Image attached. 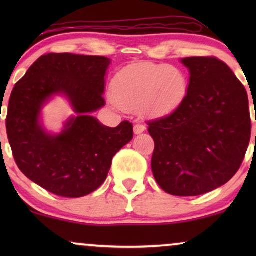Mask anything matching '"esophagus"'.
Segmentation results:
<instances>
[{
    "instance_id": "esophagus-1",
    "label": "esophagus",
    "mask_w": 256,
    "mask_h": 256,
    "mask_svg": "<svg viewBox=\"0 0 256 256\" xmlns=\"http://www.w3.org/2000/svg\"><path fill=\"white\" fill-rule=\"evenodd\" d=\"M146 130V126L144 124H136L135 126H134V132L136 135H138V134H142L143 132Z\"/></svg>"
}]
</instances>
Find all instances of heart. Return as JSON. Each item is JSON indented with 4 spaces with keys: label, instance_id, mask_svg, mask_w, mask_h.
<instances>
[{
    "label": "heart",
    "instance_id": "1",
    "mask_svg": "<svg viewBox=\"0 0 256 256\" xmlns=\"http://www.w3.org/2000/svg\"><path fill=\"white\" fill-rule=\"evenodd\" d=\"M188 88L186 76L176 66L136 62L114 76L112 96L124 110L141 106L146 113L162 116L183 104Z\"/></svg>",
    "mask_w": 256,
    "mask_h": 256
}]
</instances>
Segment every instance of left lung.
Segmentation results:
<instances>
[{
	"label": "left lung",
	"mask_w": 256,
	"mask_h": 256,
	"mask_svg": "<svg viewBox=\"0 0 256 256\" xmlns=\"http://www.w3.org/2000/svg\"><path fill=\"white\" fill-rule=\"evenodd\" d=\"M190 84L183 104L148 121L155 142L154 177L162 190L191 197L227 183L240 169L250 140L246 88L216 57L184 58Z\"/></svg>",
	"instance_id": "1"
}]
</instances>
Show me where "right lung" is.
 Instances as JSON below:
<instances>
[{
    "mask_svg": "<svg viewBox=\"0 0 256 256\" xmlns=\"http://www.w3.org/2000/svg\"><path fill=\"white\" fill-rule=\"evenodd\" d=\"M110 60L100 56L48 54L14 87L6 118L12 156L26 176L51 194L79 198L106 180L112 160L132 138V124L102 126L90 113L106 104L102 93ZM69 96L80 115L60 136L39 126L42 104L54 94Z\"/></svg>",
    "mask_w": 256,
    "mask_h": 256,
    "instance_id": "1",
    "label": "right lung"
}]
</instances>
